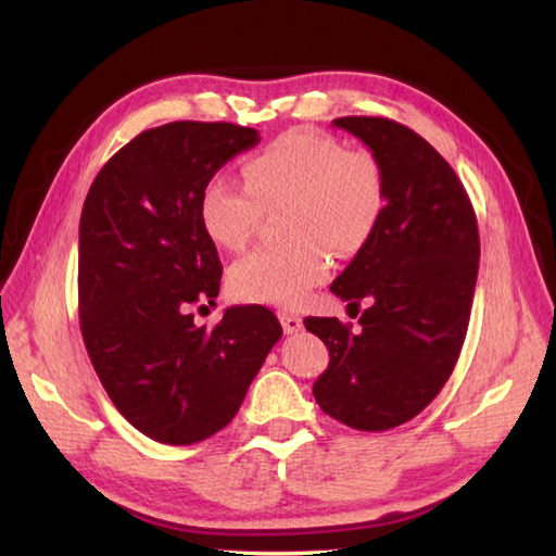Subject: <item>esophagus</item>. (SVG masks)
<instances>
[{"label":"esophagus","mask_w":556,"mask_h":556,"mask_svg":"<svg viewBox=\"0 0 556 556\" xmlns=\"http://www.w3.org/2000/svg\"><path fill=\"white\" fill-rule=\"evenodd\" d=\"M279 323H281V327H285V334H299L303 327L301 317L291 311H279Z\"/></svg>","instance_id":"34e87169"}]
</instances>
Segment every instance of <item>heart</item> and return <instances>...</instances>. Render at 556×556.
<instances>
[{"label":"heart","instance_id":"1","mask_svg":"<svg viewBox=\"0 0 556 556\" xmlns=\"http://www.w3.org/2000/svg\"><path fill=\"white\" fill-rule=\"evenodd\" d=\"M245 184L215 174L200 193V224L212 243L241 251L263 207L287 200L289 243L255 248L229 269V291L245 303L299 305L329 275V248L353 255L380 227L387 179L372 152L344 150L313 128H291L243 164Z\"/></svg>","mask_w":556,"mask_h":556}]
</instances>
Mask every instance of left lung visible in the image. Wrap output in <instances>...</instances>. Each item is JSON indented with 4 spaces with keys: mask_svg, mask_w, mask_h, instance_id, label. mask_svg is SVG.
I'll return each mask as SVG.
<instances>
[{
    "mask_svg": "<svg viewBox=\"0 0 556 556\" xmlns=\"http://www.w3.org/2000/svg\"><path fill=\"white\" fill-rule=\"evenodd\" d=\"M382 164L387 207L372 239L334 279L349 305L370 308L361 329L305 317L329 349L315 401L334 420L382 432L416 418L454 372L478 279L473 205L456 172L428 140L384 116H341Z\"/></svg>",
    "mask_w": 556,
    "mask_h": 556,
    "instance_id": "left-lung-1",
    "label": "left lung"
}]
</instances>
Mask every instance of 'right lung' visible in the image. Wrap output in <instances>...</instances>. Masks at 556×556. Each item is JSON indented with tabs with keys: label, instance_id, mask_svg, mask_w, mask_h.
<instances>
[{
	"label": "right lung",
	"instance_id": "obj_1",
	"mask_svg": "<svg viewBox=\"0 0 556 556\" xmlns=\"http://www.w3.org/2000/svg\"><path fill=\"white\" fill-rule=\"evenodd\" d=\"M255 128L172 122L148 128L104 164L78 227L80 334L104 392L136 430L195 444L227 428L281 337L263 305H233L215 329L222 263L200 224V193ZM203 308V305H200Z\"/></svg>",
	"mask_w": 556,
	"mask_h": 556
}]
</instances>
